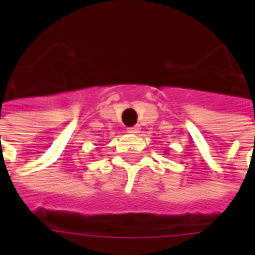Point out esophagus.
Returning <instances> with one entry per match:
<instances>
[{"label":"esophagus","instance_id":"34e87169","mask_svg":"<svg viewBox=\"0 0 255 255\" xmlns=\"http://www.w3.org/2000/svg\"><path fill=\"white\" fill-rule=\"evenodd\" d=\"M128 132L129 133H132V135H137L140 132V127L139 126H133V127H129L128 128Z\"/></svg>","mask_w":255,"mask_h":255}]
</instances>
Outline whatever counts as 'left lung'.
Wrapping results in <instances>:
<instances>
[{
	"label": "left lung",
	"instance_id": "1",
	"mask_svg": "<svg viewBox=\"0 0 255 255\" xmlns=\"http://www.w3.org/2000/svg\"><path fill=\"white\" fill-rule=\"evenodd\" d=\"M165 152H167V151H165Z\"/></svg>",
	"mask_w": 255,
	"mask_h": 255
}]
</instances>
